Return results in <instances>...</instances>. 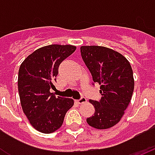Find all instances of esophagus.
I'll use <instances>...</instances> for the list:
<instances>
[{
  "instance_id": "34e87169",
  "label": "esophagus",
  "mask_w": 155,
  "mask_h": 155,
  "mask_svg": "<svg viewBox=\"0 0 155 155\" xmlns=\"http://www.w3.org/2000/svg\"><path fill=\"white\" fill-rule=\"evenodd\" d=\"M78 104H83V103H84V102H86V98L84 97V96H82V97H81L79 100L77 101Z\"/></svg>"
}]
</instances>
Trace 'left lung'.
<instances>
[{
  "label": "left lung",
  "mask_w": 155,
  "mask_h": 155,
  "mask_svg": "<svg viewBox=\"0 0 155 155\" xmlns=\"http://www.w3.org/2000/svg\"><path fill=\"white\" fill-rule=\"evenodd\" d=\"M81 53L93 84H101V98L90 100L95 112L86 121L98 130L109 129L120 121L131 101L134 87L132 68L126 58L110 48L81 46Z\"/></svg>",
  "instance_id": "obj_1"
}]
</instances>
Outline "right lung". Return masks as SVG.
I'll return each instance as SVG.
<instances>
[{
  "instance_id": "obj_1",
  "label": "right lung",
  "mask_w": 155,
  "mask_h": 155,
  "mask_svg": "<svg viewBox=\"0 0 155 155\" xmlns=\"http://www.w3.org/2000/svg\"><path fill=\"white\" fill-rule=\"evenodd\" d=\"M75 50L71 45L44 46L26 57L20 66L18 91L22 110L31 124L41 133L57 130L74 104L72 99L56 97L50 90L54 87L61 62Z\"/></svg>"
}]
</instances>
